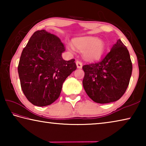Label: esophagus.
Masks as SVG:
<instances>
[{
  "label": "esophagus",
  "mask_w": 146,
  "mask_h": 146,
  "mask_svg": "<svg viewBox=\"0 0 146 146\" xmlns=\"http://www.w3.org/2000/svg\"><path fill=\"white\" fill-rule=\"evenodd\" d=\"M76 67H77L78 69H81L82 68V63L79 60H76Z\"/></svg>",
  "instance_id": "34e87169"
}]
</instances>
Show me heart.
<instances>
[{
	"label": "heart",
	"instance_id": "obj_1",
	"mask_svg": "<svg viewBox=\"0 0 146 146\" xmlns=\"http://www.w3.org/2000/svg\"><path fill=\"white\" fill-rule=\"evenodd\" d=\"M73 46L77 50L83 52V56L86 60L94 61L101 58L105 51V44L98 37L86 36L74 39ZM68 45V49L72 51L74 48Z\"/></svg>",
	"mask_w": 146,
	"mask_h": 146
}]
</instances>
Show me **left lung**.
Listing matches in <instances>:
<instances>
[{
  "label": "left lung",
  "instance_id": "1",
  "mask_svg": "<svg viewBox=\"0 0 146 146\" xmlns=\"http://www.w3.org/2000/svg\"><path fill=\"white\" fill-rule=\"evenodd\" d=\"M82 84L87 95L94 102L107 104L122 97L132 73L129 53L120 39L99 62L83 66Z\"/></svg>",
  "mask_w": 146,
  "mask_h": 146
}]
</instances>
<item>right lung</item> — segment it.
I'll list each match as a JSON object with an SVG mask.
<instances>
[{
	"mask_svg": "<svg viewBox=\"0 0 146 146\" xmlns=\"http://www.w3.org/2000/svg\"><path fill=\"white\" fill-rule=\"evenodd\" d=\"M65 47L58 36L36 31L24 48L18 73L24 95L36 106L50 105L60 96L64 81L76 70L74 59L64 60Z\"/></svg>",
	"mask_w": 146,
	"mask_h": 146,
	"instance_id": "add662e5",
	"label": "right lung"
}]
</instances>
